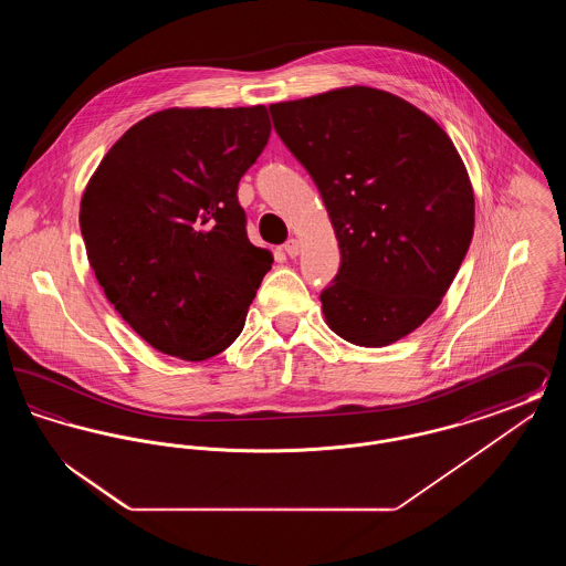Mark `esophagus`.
<instances>
[{
    "label": "esophagus",
    "instance_id": "34e87169",
    "mask_svg": "<svg viewBox=\"0 0 566 566\" xmlns=\"http://www.w3.org/2000/svg\"><path fill=\"white\" fill-rule=\"evenodd\" d=\"M284 252H286L291 259H295L296 254L301 252V242H298V240H289V242L284 243Z\"/></svg>",
    "mask_w": 566,
    "mask_h": 566
}]
</instances>
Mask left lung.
<instances>
[{"mask_svg": "<svg viewBox=\"0 0 566 566\" xmlns=\"http://www.w3.org/2000/svg\"><path fill=\"white\" fill-rule=\"evenodd\" d=\"M273 127L323 195L342 268L324 321L354 346H390L454 282L475 197L454 142L427 112L371 86L271 104Z\"/></svg>", "mask_w": 566, "mask_h": 566, "instance_id": "left-lung-1", "label": "left lung"}]
</instances>
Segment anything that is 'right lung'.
<instances>
[{
  "label": "right lung",
  "instance_id": "obj_1",
  "mask_svg": "<svg viewBox=\"0 0 566 566\" xmlns=\"http://www.w3.org/2000/svg\"><path fill=\"white\" fill-rule=\"evenodd\" d=\"M270 134L265 106L161 109L120 135L86 182L88 263L155 350L197 363L242 333L273 254L248 240L238 185Z\"/></svg>",
  "mask_w": 566,
  "mask_h": 566
}]
</instances>
